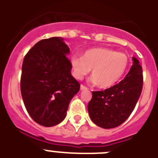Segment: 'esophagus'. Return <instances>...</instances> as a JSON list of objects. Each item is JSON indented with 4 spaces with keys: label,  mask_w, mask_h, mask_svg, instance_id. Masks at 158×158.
<instances>
[{
    "label": "esophagus",
    "mask_w": 158,
    "mask_h": 158,
    "mask_svg": "<svg viewBox=\"0 0 158 158\" xmlns=\"http://www.w3.org/2000/svg\"><path fill=\"white\" fill-rule=\"evenodd\" d=\"M80 89H81V91H82V90H87L88 89H87V88L85 87V86H84L83 85H81Z\"/></svg>",
    "instance_id": "34e87169"
}]
</instances>
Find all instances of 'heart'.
<instances>
[{
    "label": "heart",
    "mask_w": 158,
    "mask_h": 158,
    "mask_svg": "<svg viewBox=\"0 0 158 158\" xmlns=\"http://www.w3.org/2000/svg\"><path fill=\"white\" fill-rule=\"evenodd\" d=\"M72 74L81 80L92 69V81L101 89L111 88L126 72L128 58L126 54L106 47H94L84 51L81 57L70 59Z\"/></svg>",
    "instance_id": "1"
}]
</instances>
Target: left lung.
Here are the masks:
<instances>
[{"mask_svg": "<svg viewBox=\"0 0 158 158\" xmlns=\"http://www.w3.org/2000/svg\"><path fill=\"white\" fill-rule=\"evenodd\" d=\"M133 65L123 81L104 91L93 92L88 104L93 123L104 129L119 126L127 119L140 97L143 84L142 68L133 57Z\"/></svg>", "mask_w": 158, "mask_h": 158, "instance_id": "8db88e82", "label": "left lung"}]
</instances>
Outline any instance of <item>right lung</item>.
<instances>
[{
	"instance_id": "right-lung-1",
	"label": "right lung",
	"mask_w": 158,
	"mask_h": 158,
	"mask_svg": "<svg viewBox=\"0 0 158 158\" xmlns=\"http://www.w3.org/2000/svg\"><path fill=\"white\" fill-rule=\"evenodd\" d=\"M69 54L63 38L52 37L38 42L23 58L22 98L30 116L42 126L62 122L70 100L80 90L71 75Z\"/></svg>"
}]
</instances>
